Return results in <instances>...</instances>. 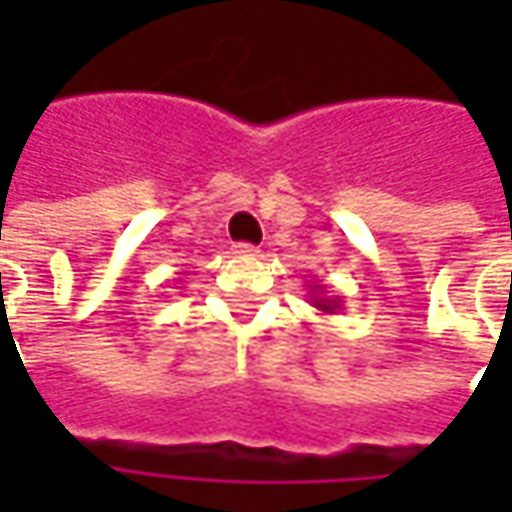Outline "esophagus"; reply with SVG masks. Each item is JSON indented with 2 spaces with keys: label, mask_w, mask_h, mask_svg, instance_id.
Returning a JSON list of instances; mask_svg holds the SVG:
<instances>
[{
  "label": "esophagus",
  "mask_w": 512,
  "mask_h": 512,
  "mask_svg": "<svg viewBox=\"0 0 512 512\" xmlns=\"http://www.w3.org/2000/svg\"><path fill=\"white\" fill-rule=\"evenodd\" d=\"M233 253H236V256H256L259 250L253 245H247V242H239V245H233Z\"/></svg>",
  "instance_id": "1"
}]
</instances>
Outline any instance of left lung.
<instances>
[{
  "label": "left lung",
  "instance_id": "left-lung-1",
  "mask_svg": "<svg viewBox=\"0 0 512 512\" xmlns=\"http://www.w3.org/2000/svg\"><path fill=\"white\" fill-rule=\"evenodd\" d=\"M307 290H310V305L322 316H333L336 310H342V296H330L325 285H307Z\"/></svg>",
  "mask_w": 512,
  "mask_h": 512
}]
</instances>
